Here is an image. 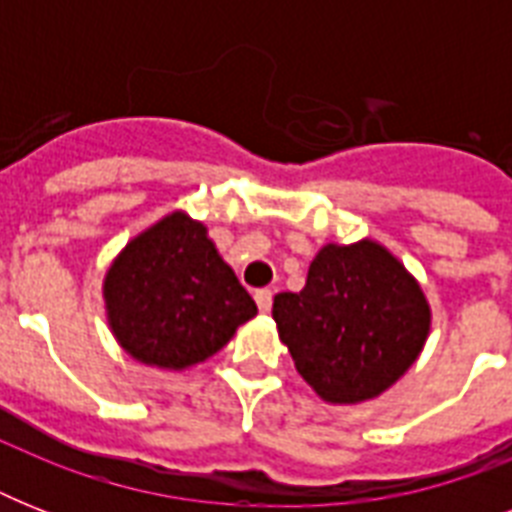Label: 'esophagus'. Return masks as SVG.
<instances>
[{
    "mask_svg": "<svg viewBox=\"0 0 512 512\" xmlns=\"http://www.w3.org/2000/svg\"><path fill=\"white\" fill-rule=\"evenodd\" d=\"M255 303L257 308H260V313H271V305H273L271 289H260V292H255Z\"/></svg>",
    "mask_w": 512,
    "mask_h": 512,
    "instance_id": "34e87169",
    "label": "esophagus"
}]
</instances>
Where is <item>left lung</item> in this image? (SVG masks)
<instances>
[{
	"label": "left lung",
	"instance_id": "left-lung-1",
	"mask_svg": "<svg viewBox=\"0 0 512 512\" xmlns=\"http://www.w3.org/2000/svg\"><path fill=\"white\" fill-rule=\"evenodd\" d=\"M420 281L380 241L324 244L300 292L273 297L297 374L327 404H364L396 385L430 335Z\"/></svg>",
	"mask_w": 512,
	"mask_h": 512
}]
</instances>
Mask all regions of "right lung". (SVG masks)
<instances>
[{
  "mask_svg": "<svg viewBox=\"0 0 512 512\" xmlns=\"http://www.w3.org/2000/svg\"><path fill=\"white\" fill-rule=\"evenodd\" d=\"M103 303L124 353L162 372L204 364L257 316L207 225L183 209L124 244L103 276Z\"/></svg>",
  "mask_w": 512,
  "mask_h": 512,
  "instance_id": "add662e5",
  "label": "right lung"
}]
</instances>
